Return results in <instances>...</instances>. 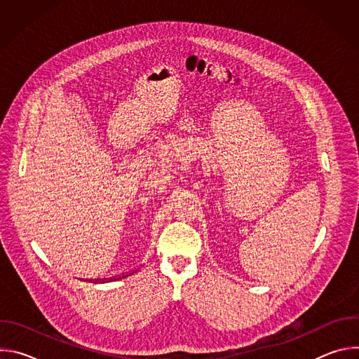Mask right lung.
<instances>
[{
	"label": "right lung",
	"instance_id": "right-lung-1",
	"mask_svg": "<svg viewBox=\"0 0 359 359\" xmlns=\"http://www.w3.org/2000/svg\"><path fill=\"white\" fill-rule=\"evenodd\" d=\"M133 273H136V270H132L130 273L122 274V276H119V277H112V278H109V280H107V278H104V280H93V283H105V281H115V280H121V278H125V277H128V276H132ZM89 281H92V280H89Z\"/></svg>",
	"mask_w": 359,
	"mask_h": 359
}]
</instances>
